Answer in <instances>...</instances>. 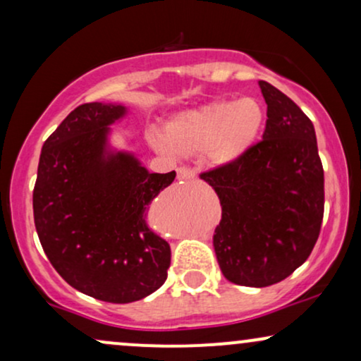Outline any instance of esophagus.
<instances>
[{
  "instance_id": "esophagus-1",
  "label": "esophagus",
  "mask_w": 361,
  "mask_h": 361,
  "mask_svg": "<svg viewBox=\"0 0 361 361\" xmlns=\"http://www.w3.org/2000/svg\"><path fill=\"white\" fill-rule=\"evenodd\" d=\"M195 171L190 168H178V180H193Z\"/></svg>"
}]
</instances>
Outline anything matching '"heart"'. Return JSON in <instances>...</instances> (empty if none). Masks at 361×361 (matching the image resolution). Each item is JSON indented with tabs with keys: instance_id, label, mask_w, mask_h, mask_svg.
I'll return each mask as SVG.
<instances>
[{
	"instance_id": "heart-1",
	"label": "heart",
	"mask_w": 361,
	"mask_h": 361,
	"mask_svg": "<svg viewBox=\"0 0 361 361\" xmlns=\"http://www.w3.org/2000/svg\"><path fill=\"white\" fill-rule=\"evenodd\" d=\"M264 123V110L255 98L215 100L181 110L166 123V137L149 135L159 152L195 154L207 151L215 166H233L251 151Z\"/></svg>"
}]
</instances>
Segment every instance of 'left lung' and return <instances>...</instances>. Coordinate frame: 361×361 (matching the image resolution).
<instances>
[{
	"instance_id": "obj_1",
	"label": "left lung",
	"mask_w": 361,
	"mask_h": 361,
	"mask_svg": "<svg viewBox=\"0 0 361 361\" xmlns=\"http://www.w3.org/2000/svg\"><path fill=\"white\" fill-rule=\"evenodd\" d=\"M258 85L268 105L263 140L233 166L200 178L222 207L212 238L222 275L261 288L309 258L324 214V171L307 115L270 82Z\"/></svg>"
}]
</instances>
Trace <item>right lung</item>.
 I'll return each instance as SVG.
<instances>
[{"mask_svg":"<svg viewBox=\"0 0 361 361\" xmlns=\"http://www.w3.org/2000/svg\"><path fill=\"white\" fill-rule=\"evenodd\" d=\"M128 114L122 103L74 109L44 142L34 188L35 229L52 267L73 288L111 304L156 292L171 261L146 212L176 173H151L111 144V126Z\"/></svg>","mask_w":361,"mask_h":361,"instance_id":"right-lung-1","label":"right lung"}]
</instances>
